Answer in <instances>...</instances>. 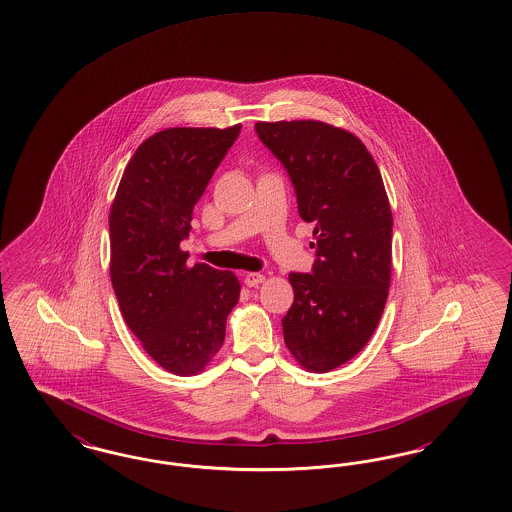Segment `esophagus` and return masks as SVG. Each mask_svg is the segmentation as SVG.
I'll return each instance as SVG.
<instances>
[{"mask_svg": "<svg viewBox=\"0 0 512 512\" xmlns=\"http://www.w3.org/2000/svg\"><path fill=\"white\" fill-rule=\"evenodd\" d=\"M244 282H246L247 287H259L265 282V276L259 274V272H249V274H246Z\"/></svg>", "mask_w": 512, "mask_h": 512, "instance_id": "obj_1", "label": "esophagus"}]
</instances>
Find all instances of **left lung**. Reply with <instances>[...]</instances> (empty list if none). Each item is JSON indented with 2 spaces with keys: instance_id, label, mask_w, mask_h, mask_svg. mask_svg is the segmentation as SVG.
Wrapping results in <instances>:
<instances>
[{
  "instance_id": "8db88e82",
  "label": "left lung",
  "mask_w": 512,
  "mask_h": 512,
  "mask_svg": "<svg viewBox=\"0 0 512 512\" xmlns=\"http://www.w3.org/2000/svg\"><path fill=\"white\" fill-rule=\"evenodd\" d=\"M255 131L295 186L303 221L314 223L310 274L291 272L293 305L282 328L293 358L316 373L366 347L389 297L392 211L364 143L316 120L257 122Z\"/></svg>"
}]
</instances>
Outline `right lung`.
Returning <instances> with one entry per match:
<instances>
[{
    "label": "right lung",
    "instance_id": "obj_1",
    "mask_svg": "<svg viewBox=\"0 0 512 512\" xmlns=\"http://www.w3.org/2000/svg\"><path fill=\"white\" fill-rule=\"evenodd\" d=\"M240 129L154 133L129 160L110 209V280L123 320L150 358L175 375L204 371L240 299L232 272L186 266L181 249L192 209Z\"/></svg>",
    "mask_w": 512,
    "mask_h": 512
}]
</instances>
